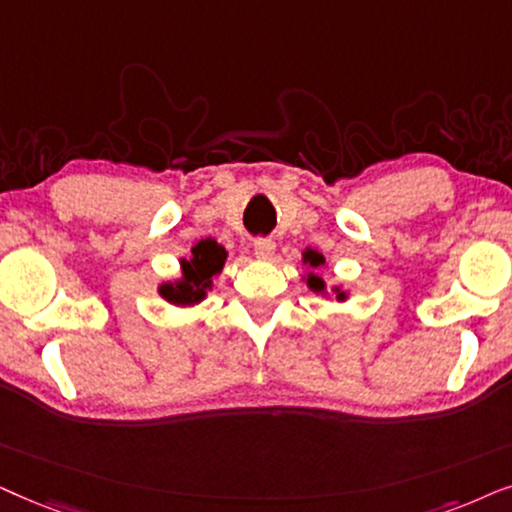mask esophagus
<instances>
[{
    "instance_id": "obj_1",
    "label": "esophagus",
    "mask_w": 512,
    "mask_h": 512,
    "mask_svg": "<svg viewBox=\"0 0 512 512\" xmlns=\"http://www.w3.org/2000/svg\"><path fill=\"white\" fill-rule=\"evenodd\" d=\"M252 248H255V255L260 257V260H271L276 252V243L271 241V238H255Z\"/></svg>"
}]
</instances>
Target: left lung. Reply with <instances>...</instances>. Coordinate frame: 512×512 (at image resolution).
Instances as JSON below:
<instances>
[{"label": "left lung", "mask_w": 512, "mask_h": 512, "mask_svg": "<svg viewBox=\"0 0 512 512\" xmlns=\"http://www.w3.org/2000/svg\"><path fill=\"white\" fill-rule=\"evenodd\" d=\"M302 262L309 264L311 269H320L325 264V257H323V252L306 248L304 255H302ZM306 285H309L313 292H320V295H325V281L318 274H313V271L309 276H306ZM335 295H337V302H344V299H346V292L342 288H335Z\"/></svg>", "instance_id": "1"}]
</instances>
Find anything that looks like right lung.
<instances>
[{"mask_svg":"<svg viewBox=\"0 0 512 512\" xmlns=\"http://www.w3.org/2000/svg\"><path fill=\"white\" fill-rule=\"evenodd\" d=\"M227 262V250L213 238H201L192 248L189 260H180L182 278L175 283H161L159 295L175 306H192L206 299V292L213 288L217 276Z\"/></svg>","mask_w":512,"mask_h":512,"instance_id":"right-lung-1","label":"right lung"}]
</instances>
